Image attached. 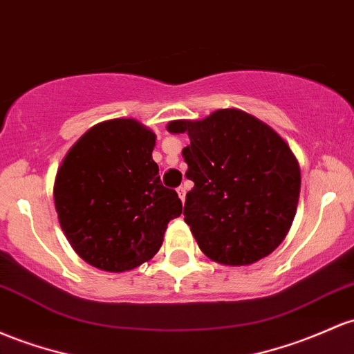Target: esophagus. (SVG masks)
<instances>
[{
    "mask_svg": "<svg viewBox=\"0 0 354 354\" xmlns=\"http://www.w3.org/2000/svg\"><path fill=\"white\" fill-rule=\"evenodd\" d=\"M176 192H178V195H180L181 201H185V198H186V188H185V186H180V188H178Z\"/></svg>",
    "mask_w": 354,
    "mask_h": 354,
    "instance_id": "esophagus-1",
    "label": "esophagus"
}]
</instances>
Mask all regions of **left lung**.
Returning <instances> with one entry per match:
<instances>
[{
  "mask_svg": "<svg viewBox=\"0 0 354 354\" xmlns=\"http://www.w3.org/2000/svg\"><path fill=\"white\" fill-rule=\"evenodd\" d=\"M169 133H188L183 149L185 221L207 257L248 266L286 239L299 201L301 171L289 146L262 120L220 109L203 120H173Z\"/></svg>",
  "mask_w": 354,
  "mask_h": 354,
  "instance_id": "1",
  "label": "left lung"
}]
</instances>
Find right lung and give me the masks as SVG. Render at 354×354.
Masks as SVG:
<instances>
[{"instance_id":"add662e5","label":"right lung","mask_w":354,"mask_h":354,"mask_svg":"<svg viewBox=\"0 0 354 354\" xmlns=\"http://www.w3.org/2000/svg\"><path fill=\"white\" fill-rule=\"evenodd\" d=\"M156 136L134 119L88 129L57 173L55 208L73 250L91 266L124 272L153 259L181 200L153 161Z\"/></svg>"}]
</instances>
